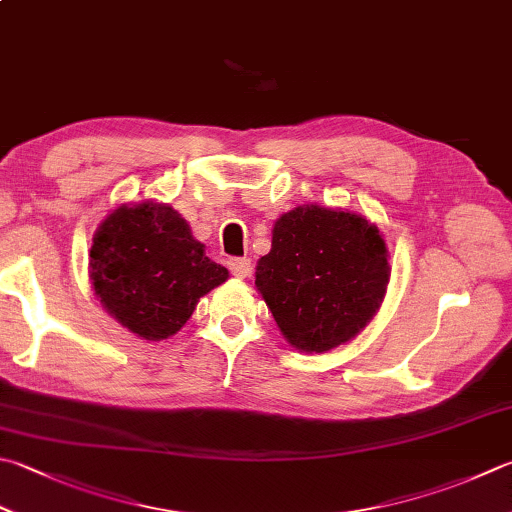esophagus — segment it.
<instances>
[{
    "label": "esophagus",
    "instance_id": "esophagus-1",
    "mask_svg": "<svg viewBox=\"0 0 512 512\" xmlns=\"http://www.w3.org/2000/svg\"><path fill=\"white\" fill-rule=\"evenodd\" d=\"M227 267L236 278H247L249 274H252V260L249 258H229Z\"/></svg>",
    "mask_w": 512,
    "mask_h": 512
}]
</instances>
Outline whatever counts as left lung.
<instances>
[{"instance_id":"8db88e82","label":"left lung","mask_w":512,"mask_h":512,"mask_svg":"<svg viewBox=\"0 0 512 512\" xmlns=\"http://www.w3.org/2000/svg\"><path fill=\"white\" fill-rule=\"evenodd\" d=\"M390 267L379 229L325 207H296L274 225L256 287L285 339L327 352L354 339L383 301Z\"/></svg>"}]
</instances>
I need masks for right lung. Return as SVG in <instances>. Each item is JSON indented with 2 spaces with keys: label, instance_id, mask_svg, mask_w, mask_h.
<instances>
[{
  "label": "right lung",
  "instance_id": "right-lung-1",
  "mask_svg": "<svg viewBox=\"0 0 512 512\" xmlns=\"http://www.w3.org/2000/svg\"><path fill=\"white\" fill-rule=\"evenodd\" d=\"M178 211L158 202L120 207L91 247V283L111 316L147 341L176 334L200 296L227 281Z\"/></svg>",
  "mask_w": 512,
  "mask_h": 512
}]
</instances>
